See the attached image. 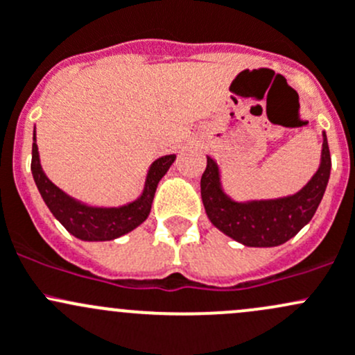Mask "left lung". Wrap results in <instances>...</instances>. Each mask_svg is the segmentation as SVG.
I'll use <instances>...</instances> for the list:
<instances>
[{
	"label": "left lung",
	"instance_id": "8db88e82",
	"mask_svg": "<svg viewBox=\"0 0 355 355\" xmlns=\"http://www.w3.org/2000/svg\"><path fill=\"white\" fill-rule=\"evenodd\" d=\"M330 169V148L323 133L320 169L301 191L286 198L237 203L222 191L217 164L207 157V169L200 182L205 210L215 227L244 246H279L311 220L327 189Z\"/></svg>",
	"mask_w": 355,
	"mask_h": 355
}]
</instances>
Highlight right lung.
I'll list each match as a JSON object with an SVG mask.
<instances>
[{
	"label": "right lung",
	"instance_id": "right-lung-1",
	"mask_svg": "<svg viewBox=\"0 0 355 355\" xmlns=\"http://www.w3.org/2000/svg\"><path fill=\"white\" fill-rule=\"evenodd\" d=\"M174 159H176V155H164L157 159L152 164L150 171H148L144 195L137 202L128 203L119 208L87 207V205L69 198L67 193H63L58 186H54L44 174L41 162H39L35 130L34 144H32L31 169L42 200L68 232H71L73 236L83 241H111L133 231L148 217L157 184L164 178V174L169 171V167L173 166Z\"/></svg>",
	"mask_w": 355,
	"mask_h": 355
}]
</instances>
